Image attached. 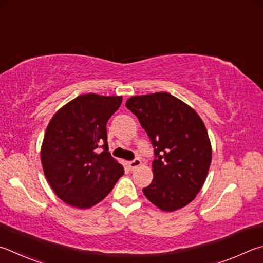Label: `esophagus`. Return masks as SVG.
Wrapping results in <instances>:
<instances>
[{
	"instance_id": "obj_1",
	"label": "esophagus",
	"mask_w": 263,
	"mask_h": 263,
	"mask_svg": "<svg viewBox=\"0 0 263 263\" xmlns=\"http://www.w3.org/2000/svg\"><path fill=\"white\" fill-rule=\"evenodd\" d=\"M140 165H141V161L139 159H135V160H132V161L128 162V166H130L131 170L136 169V168H138V166H140Z\"/></svg>"
}]
</instances>
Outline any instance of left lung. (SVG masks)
<instances>
[{
  "mask_svg": "<svg viewBox=\"0 0 263 263\" xmlns=\"http://www.w3.org/2000/svg\"><path fill=\"white\" fill-rule=\"evenodd\" d=\"M154 147L153 178L142 189L157 208L174 212L197 197L207 178L212 145L194 109L165 92L132 97L125 103Z\"/></svg>",
  "mask_w": 263,
  "mask_h": 263,
  "instance_id": "obj_1",
  "label": "left lung"
}]
</instances>
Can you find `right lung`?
<instances>
[{"instance_id": "1", "label": "right lung", "mask_w": 263, "mask_h": 263, "mask_svg": "<svg viewBox=\"0 0 263 263\" xmlns=\"http://www.w3.org/2000/svg\"><path fill=\"white\" fill-rule=\"evenodd\" d=\"M122 97L79 95L57 111L47 126L41 163L57 197L76 208L101 201L122 177L124 168L108 152L107 122ZM104 151L98 153V148Z\"/></svg>"}]
</instances>
